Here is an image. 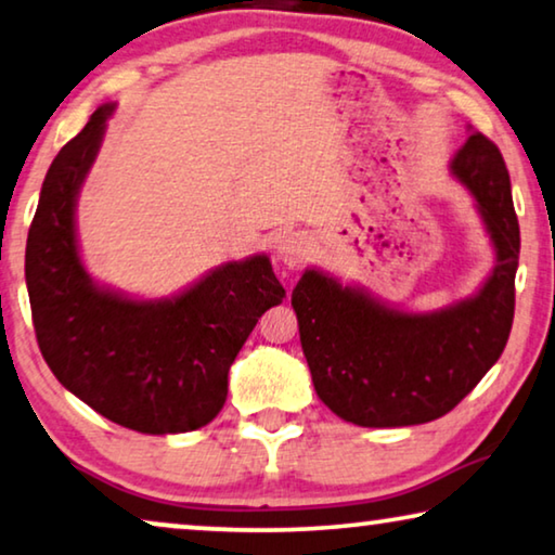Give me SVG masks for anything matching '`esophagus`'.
Returning <instances> with one entry per match:
<instances>
[{
  "instance_id": "esophagus-1",
  "label": "esophagus",
  "mask_w": 555,
  "mask_h": 555,
  "mask_svg": "<svg viewBox=\"0 0 555 555\" xmlns=\"http://www.w3.org/2000/svg\"><path fill=\"white\" fill-rule=\"evenodd\" d=\"M310 243L302 232H291L278 243V260L287 264V268H300V264L308 260Z\"/></svg>"
}]
</instances>
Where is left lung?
<instances>
[{
  "mask_svg": "<svg viewBox=\"0 0 555 555\" xmlns=\"http://www.w3.org/2000/svg\"><path fill=\"white\" fill-rule=\"evenodd\" d=\"M451 172L476 199L495 250L483 287L436 312H403L315 268L293 291L300 343L318 398L363 428L421 425L451 413L508 343L520 253L503 155L473 132Z\"/></svg>",
  "mask_w": 555,
  "mask_h": 555,
  "instance_id": "8db88e82",
  "label": "left lung"
}]
</instances>
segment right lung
I'll use <instances>...</instances> for the list:
<instances>
[{
  "instance_id": "1",
  "label": "right lung",
  "mask_w": 555,
  "mask_h": 555,
  "mask_svg": "<svg viewBox=\"0 0 555 555\" xmlns=\"http://www.w3.org/2000/svg\"><path fill=\"white\" fill-rule=\"evenodd\" d=\"M112 112L94 109L47 170L24 255L31 323L54 377L107 421L150 436L197 430L222 411L232 360L285 287L268 255L224 262L165 300L87 275L75 207Z\"/></svg>"
}]
</instances>
